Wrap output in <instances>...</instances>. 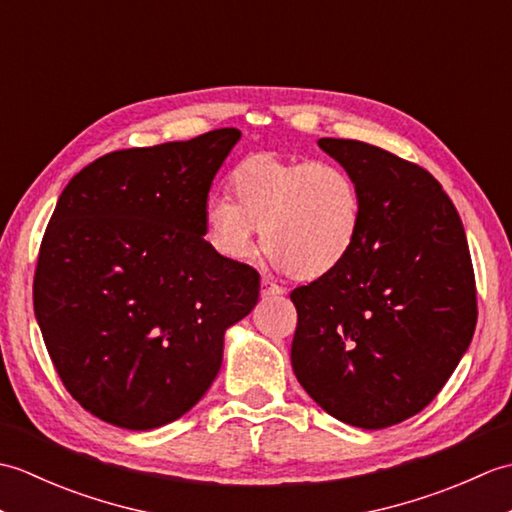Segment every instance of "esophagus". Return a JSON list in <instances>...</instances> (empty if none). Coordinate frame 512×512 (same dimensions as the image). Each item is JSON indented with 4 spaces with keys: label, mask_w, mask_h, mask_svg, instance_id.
I'll return each instance as SVG.
<instances>
[{
    "label": "esophagus",
    "mask_w": 512,
    "mask_h": 512,
    "mask_svg": "<svg viewBox=\"0 0 512 512\" xmlns=\"http://www.w3.org/2000/svg\"><path fill=\"white\" fill-rule=\"evenodd\" d=\"M277 295H284V288L273 284L270 279H262V297H277Z\"/></svg>",
    "instance_id": "esophagus-1"
}]
</instances>
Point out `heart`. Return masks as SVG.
<instances>
[{"label":"heart","mask_w":512,"mask_h":512,"mask_svg":"<svg viewBox=\"0 0 512 512\" xmlns=\"http://www.w3.org/2000/svg\"><path fill=\"white\" fill-rule=\"evenodd\" d=\"M228 195H211L202 235L213 253L244 262L259 231L277 268L299 281H321L341 270L363 237L365 195L339 162L281 160L257 154L228 176Z\"/></svg>","instance_id":"heart-1"}]
</instances>
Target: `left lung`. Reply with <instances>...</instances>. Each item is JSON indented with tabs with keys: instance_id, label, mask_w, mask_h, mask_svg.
Segmentation results:
<instances>
[{
	"instance_id": "obj_1",
	"label": "left lung",
	"mask_w": 512,
	"mask_h": 512,
	"mask_svg": "<svg viewBox=\"0 0 512 512\" xmlns=\"http://www.w3.org/2000/svg\"><path fill=\"white\" fill-rule=\"evenodd\" d=\"M319 147L361 184L365 222L350 262L290 292L292 369L336 420L385 429L440 394L473 339L469 242L427 169L361 140Z\"/></svg>"
}]
</instances>
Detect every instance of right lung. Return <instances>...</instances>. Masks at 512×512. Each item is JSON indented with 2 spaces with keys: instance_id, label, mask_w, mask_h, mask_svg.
Masks as SVG:
<instances>
[{
  "instance_id": "right-lung-1",
  "label": "right lung",
  "mask_w": 512,
  "mask_h": 512,
  "mask_svg": "<svg viewBox=\"0 0 512 512\" xmlns=\"http://www.w3.org/2000/svg\"><path fill=\"white\" fill-rule=\"evenodd\" d=\"M242 136L105 154L63 189L41 239L32 301L52 365L92 416L145 431L184 416L222 365L224 332L259 273L209 248L202 211Z\"/></svg>"
}]
</instances>
